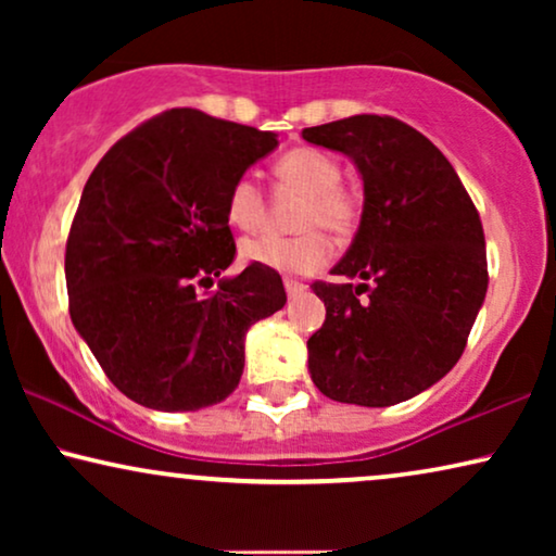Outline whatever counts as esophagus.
<instances>
[{
	"label": "esophagus",
	"instance_id": "34e87169",
	"mask_svg": "<svg viewBox=\"0 0 556 556\" xmlns=\"http://www.w3.org/2000/svg\"><path fill=\"white\" fill-rule=\"evenodd\" d=\"M303 291H306V286L299 283V280H293V278H286V293H288V299H295V295H301Z\"/></svg>",
	"mask_w": 556,
	"mask_h": 556
}]
</instances>
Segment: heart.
Returning <instances> with one entry per match:
<instances>
[{
  "instance_id": "obj_1",
  "label": "heart",
  "mask_w": 556,
  "mask_h": 556,
  "mask_svg": "<svg viewBox=\"0 0 556 556\" xmlns=\"http://www.w3.org/2000/svg\"><path fill=\"white\" fill-rule=\"evenodd\" d=\"M276 174L283 185L306 194L299 212L301 235L278 238V235H253L240 242V261L278 273L308 276L324 268L331 257V242L321 233L346 238L359 219V200L341 187V164L321 149H293L278 159ZM265 200L257 181L250 174L235 179L227 192V219L240 230L261 227Z\"/></svg>"
}]
</instances>
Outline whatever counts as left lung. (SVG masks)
I'll return each instance as SVG.
<instances>
[{
  "instance_id": "obj_1",
  "label": "left lung",
  "mask_w": 556,
  "mask_h": 556,
  "mask_svg": "<svg viewBox=\"0 0 556 556\" xmlns=\"http://www.w3.org/2000/svg\"><path fill=\"white\" fill-rule=\"evenodd\" d=\"M303 139L352 159L364 187L359 230L331 270L346 283H314L326 321L308 339L311 379L346 405H397L466 349L489 291L481 217L451 162L397 118L364 113Z\"/></svg>"
}]
</instances>
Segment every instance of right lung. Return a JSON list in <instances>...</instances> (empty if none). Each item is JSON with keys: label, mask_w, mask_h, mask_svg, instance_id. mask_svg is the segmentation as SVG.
<instances>
[{"label": "right lung", "mask_w": 556, "mask_h": 556, "mask_svg": "<svg viewBox=\"0 0 556 556\" xmlns=\"http://www.w3.org/2000/svg\"><path fill=\"white\" fill-rule=\"evenodd\" d=\"M276 147L273 131L174 109L124 136L83 187L65 250L71 318L139 405L223 402L242 377L248 329L286 306L276 270L223 276L235 257L227 192Z\"/></svg>", "instance_id": "1"}]
</instances>
